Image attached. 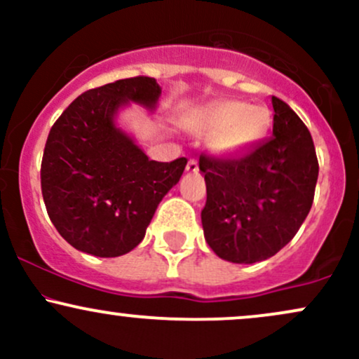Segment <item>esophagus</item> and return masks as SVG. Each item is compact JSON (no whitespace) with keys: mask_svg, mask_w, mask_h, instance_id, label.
<instances>
[{"mask_svg":"<svg viewBox=\"0 0 359 359\" xmlns=\"http://www.w3.org/2000/svg\"><path fill=\"white\" fill-rule=\"evenodd\" d=\"M187 172H199V160L191 158L187 162Z\"/></svg>","mask_w":359,"mask_h":359,"instance_id":"esophagus-1","label":"esophagus"}]
</instances>
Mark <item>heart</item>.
Here are the masks:
<instances>
[{
	"mask_svg": "<svg viewBox=\"0 0 359 359\" xmlns=\"http://www.w3.org/2000/svg\"><path fill=\"white\" fill-rule=\"evenodd\" d=\"M270 109L263 104H250L241 100L216 102L197 121L196 130L214 135L212 145L221 154H241L257 147L269 135Z\"/></svg>",
	"mask_w": 359,
	"mask_h": 359,
	"instance_id": "1",
	"label": "heart"
}]
</instances>
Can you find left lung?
<instances>
[{
    "label": "left lung",
    "mask_w": 359,
    "mask_h": 359,
    "mask_svg": "<svg viewBox=\"0 0 359 359\" xmlns=\"http://www.w3.org/2000/svg\"><path fill=\"white\" fill-rule=\"evenodd\" d=\"M273 137L233 158L203 154L208 199L201 212L214 253L257 263L287 245L314 203L319 175L311 131L288 104L271 97Z\"/></svg>",
    "instance_id": "1"
}]
</instances>
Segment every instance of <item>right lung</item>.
Returning <instances> with one entry per match:
<instances>
[{
	"instance_id": "right-lung-1",
	"label": "right lung",
	"mask_w": 359,
	"mask_h": 359,
	"mask_svg": "<svg viewBox=\"0 0 359 359\" xmlns=\"http://www.w3.org/2000/svg\"><path fill=\"white\" fill-rule=\"evenodd\" d=\"M160 93L154 77L114 81L82 93L50 128L40 168L43 203L76 250L102 258L131 251L179 182L185 156L150 160L113 121L128 101L154 108Z\"/></svg>"
}]
</instances>
